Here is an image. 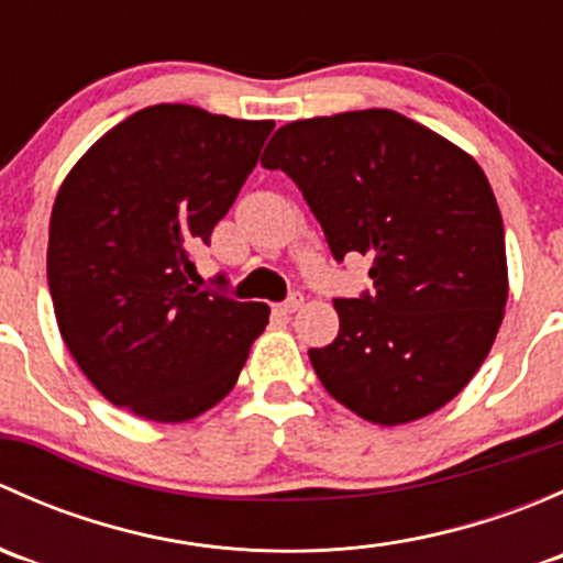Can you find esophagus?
I'll use <instances>...</instances> for the list:
<instances>
[{"label":"esophagus","instance_id":"34e87169","mask_svg":"<svg viewBox=\"0 0 563 563\" xmlns=\"http://www.w3.org/2000/svg\"><path fill=\"white\" fill-rule=\"evenodd\" d=\"M302 305H305V297H302V294H291V297H288L286 302H283L280 308H277V310H280L283 316H291V313H297V310L302 308Z\"/></svg>","mask_w":563,"mask_h":563}]
</instances>
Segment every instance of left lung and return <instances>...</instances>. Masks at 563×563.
I'll return each mask as SVG.
<instances>
[{"instance_id": "obj_1", "label": "left lung", "mask_w": 563, "mask_h": 563, "mask_svg": "<svg viewBox=\"0 0 563 563\" xmlns=\"http://www.w3.org/2000/svg\"><path fill=\"white\" fill-rule=\"evenodd\" d=\"M264 168L302 190L338 261H373V294L334 299L310 349L323 389L373 424L417 422L474 378L509 297L496 196L479 163L424 124L365 108L283 124Z\"/></svg>"}]
</instances>
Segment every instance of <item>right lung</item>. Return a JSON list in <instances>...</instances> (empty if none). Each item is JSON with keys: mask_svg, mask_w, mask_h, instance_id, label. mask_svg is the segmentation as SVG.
Here are the masks:
<instances>
[{"mask_svg": "<svg viewBox=\"0 0 563 563\" xmlns=\"http://www.w3.org/2000/svg\"><path fill=\"white\" fill-rule=\"evenodd\" d=\"M272 128L185 103L141 108L62 181L48 229L54 316L113 406L176 424L234 389L269 308L201 291L190 250L209 242Z\"/></svg>", "mask_w": 563, "mask_h": 563, "instance_id": "obj_1", "label": "right lung"}]
</instances>
